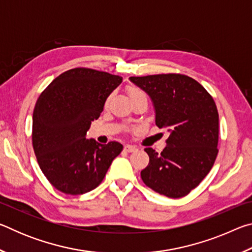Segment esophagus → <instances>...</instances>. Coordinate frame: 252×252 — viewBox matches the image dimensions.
Listing matches in <instances>:
<instances>
[{
  "label": "esophagus",
  "instance_id": "34e87169",
  "mask_svg": "<svg viewBox=\"0 0 252 252\" xmlns=\"http://www.w3.org/2000/svg\"><path fill=\"white\" fill-rule=\"evenodd\" d=\"M125 150L126 152H134V151L138 150V148H136L135 146H132V144H126Z\"/></svg>",
  "mask_w": 252,
  "mask_h": 252
}]
</instances>
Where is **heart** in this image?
I'll return each mask as SVG.
<instances>
[{
    "label": "heart",
    "instance_id": "heart-1",
    "mask_svg": "<svg viewBox=\"0 0 252 252\" xmlns=\"http://www.w3.org/2000/svg\"><path fill=\"white\" fill-rule=\"evenodd\" d=\"M129 93H130V97L134 96V95H138V94H144V93L141 90H139V89H135V88L130 89Z\"/></svg>",
    "mask_w": 252,
    "mask_h": 252
}]
</instances>
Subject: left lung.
Returning <instances> with one entry per match:
<instances>
[{
    "mask_svg": "<svg viewBox=\"0 0 252 252\" xmlns=\"http://www.w3.org/2000/svg\"><path fill=\"white\" fill-rule=\"evenodd\" d=\"M147 93L155 109L156 125L169 132L161 153L146 148L150 161L141 179L156 192L185 197L210 171L218 155L219 114L206 89L182 74L131 76Z\"/></svg>",
    "mask_w": 252,
    "mask_h": 252,
    "instance_id": "1",
    "label": "left lung"
}]
</instances>
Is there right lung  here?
Masks as SVG:
<instances>
[{
	"label": "right lung",
	"mask_w": 252,
	"mask_h": 252,
	"mask_svg": "<svg viewBox=\"0 0 252 252\" xmlns=\"http://www.w3.org/2000/svg\"><path fill=\"white\" fill-rule=\"evenodd\" d=\"M122 78L76 67L60 74L41 93L32 118L33 149L46 179L63 193H87L100 185L123 146L87 139Z\"/></svg>",
	"instance_id": "add662e5"
}]
</instances>
